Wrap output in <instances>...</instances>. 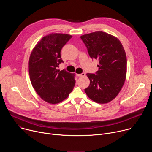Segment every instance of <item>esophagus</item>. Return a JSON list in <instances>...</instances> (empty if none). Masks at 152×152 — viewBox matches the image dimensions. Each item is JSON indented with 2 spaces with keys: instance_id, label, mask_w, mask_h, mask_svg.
<instances>
[{
  "instance_id": "esophagus-1",
  "label": "esophagus",
  "mask_w": 152,
  "mask_h": 152,
  "mask_svg": "<svg viewBox=\"0 0 152 152\" xmlns=\"http://www.w3.org/2000/svg\"><path fill=\"white\" fill-rule=\"evenodd\" d=\"M85 76V73H82L81 74H77V76H78V77H83Z\"/></svg>"
}]
</instances>
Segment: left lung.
Listing matches in <instances>:
<instances>
[{
    "label": "left lung",
    "instance_id": "8db88e82",
    "mask_svg": "<svg viewBox=\"0 0 152 152\" xmlns=\"http://www.w3.org/2000/svg\"><path fill=\"white\" fill-rule=\"evenodd\" d=\"M80 38L90 56L99 61L96 74H86L90 83L85 92L96 103L110 102L118 94L126 80L127 59L123 45L117 37L102 31L85 34Z\"/></svg>",
    "mask_w": 152,
    "mask_h": 152
}]
</instances>
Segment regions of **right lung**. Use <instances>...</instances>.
<instances>
[{"label": "right lung", "mask_w": 152, "mask_h": 152, "mask_svg": "<svg viewBox=\"0 0 152 152\" xmlns=\"http://www.w3.org/2000/svg\"><path fill=\"white\" fill-rule=\"evenodd\" d=\"M72 37L66 34H51L42 37L33 49L29 60V73L33 88L49 103L56 104L73 90L75 74L58 70L64 62L61 50Z\"/></svg>", "instance_id": "1"}]
</instances>
